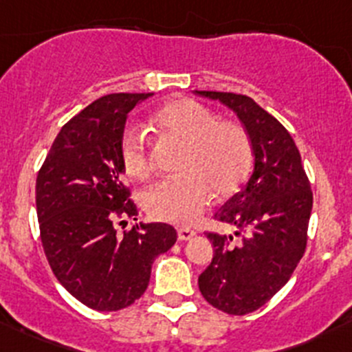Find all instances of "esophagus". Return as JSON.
<instances>
[{
  "label": "esophagus",
  "instance_id": "obj_1",
  "mask_svg": "<svg viewBox=\"0 0 352 352\" xmlns=\"http://www.w3.org/2000/svg\"><path fill=\"white\" fill-rule=\"evenodd\" d=\"M193 235L195 230L186 229V227H179V229H177V239H179V241H190Z\"/></svg>",
  "mask_w": 352,
  "mask_h": 352
}]
</instances>
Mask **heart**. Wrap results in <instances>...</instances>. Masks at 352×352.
Segmentation results:
<instances>
[{
    "mask_svg": "<svg viewBox=\"0 0 352 352\" xmlns=\"http://www.w3.org/2000/svg\"><path fill=\"white\" fill-rule=\"evenodd\" d=\"M151 122L162 133L184 142L179 161L183 175L155 183L144 193V206L155 220L193 226L212 193L230 197L248 179L252 144L241 125L219 120L215 111L190 98H179L154 111ZM120 161L133 179L149 176V139L139 126H126L120 139Z\"/></svg>",
    "mask_w": 352,
    "mask_h": 352,
    "instance_id": "obj_1",
    "label": "heart"
}]
</instances>
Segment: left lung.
<instances>
[{
  "instance_id": "left-lung-1",
  "label": "left lung",
  "mask_w": 352,
  "mask_h": 352,
  "mask_svg": "<svg viewBox=\"0 0 352 352\" xmlns=\"http://www.w3.org/2000/svg\"><path fill=\"white\" fill-rule=\"evenodd\" d=\"M234 111L252 144L254 169L215 219L245 237L208 232L213 259L198 276L203 298L230 315L251 314L273 298L295 271L307 245L311 212L309 177L288 130L252 98L197 91Z\"/></svg>"
}]
</instances>
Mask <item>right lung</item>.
<instances>
[{
  "instance_id": "obj_1",
  "label": "right lung",
  "mask_w": 352,
  "mask_h": 352,
  "mask_svg": "<svg viewBox=\"0 0 352 352\" xmlns=\"http://www.w3.org/2000/svg\"><path fill=\"white\" fill-rule=\"evenodd\" d=\"M149 96L98 98L60 129L37 176L43 252L59 283L93 310H122L139 300L154 259L177 237L161 222L135 223L123 235L115 229L117 219L137 215L123 184L120 139L129 111Z\"/></svg>"
}]
</instances>
